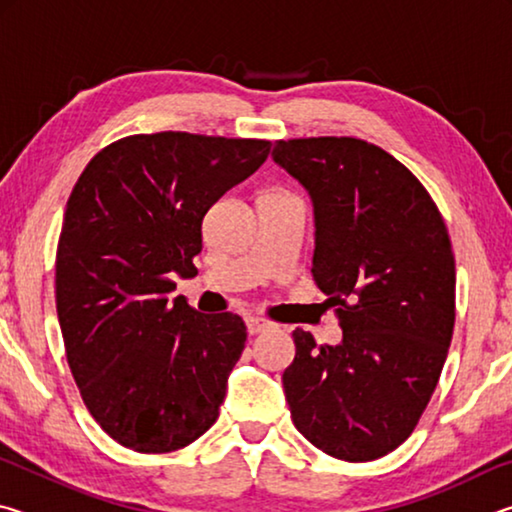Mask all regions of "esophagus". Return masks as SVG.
Wrapping results in <instances>:
<instances>
[{
	"instance_id": "34e87169",
	"label": "esophagus",
	"mask_w": 512,
	"mask_h": 512,
	"mask_svg": "<svg viewBox=\"0 0 512 512\" xmlns=\"http://www.w3.org/2000/svg\"><path fill=\"white\" fill-rule=\"evenodd\" d=\"M246 329H248V334H250V336H255V334H262V332H266V329H271V323H266L264 318L248 316V318H246Z\"/></svg>"
}]
</instances>
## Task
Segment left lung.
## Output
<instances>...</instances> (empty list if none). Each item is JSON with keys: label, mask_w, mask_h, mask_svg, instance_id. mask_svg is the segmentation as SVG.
<instances>
[{"label": "left lung", "mask_w": 512, "mask_h": 512, "mask_svg": "<svg viewBox=\"0 0 512 512\" xmlns=\"http://www.w3.org/2000/svg\"><path fill=\"white\" fill-rule=\"evenodd\" d=\"M277 167L314 205L311 277L336 309L341 343L293 329L282 384L296 429L341 461L400 447L438 384L454 332L456 268L420 180L354 137L275 142Z\"/></svg>", "instance_id": "8db88e82"}]
</instances>
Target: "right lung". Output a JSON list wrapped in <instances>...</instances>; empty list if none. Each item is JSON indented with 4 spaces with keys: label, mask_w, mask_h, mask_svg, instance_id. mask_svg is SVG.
Masks as SVG:
<instances>
[{
    "label": "right lung",
    "mask_w": 512,
    "mask_h": 512,
    "mask_svg": "<svg viewBox=\"0 0 512 512\" xmlns=\"http://www.w3.org/2000/svg\"><path fill=\"white\" fill-rule=\"evenodd\" d=\"M268 151L266 140L131 135L76 180L56 255L58 323L83 402L119 445L173 452L219 418L246 325L169 293L173 277L196 275L207 210Z\"/></svg>",
    "instance_id": "right-lung-1"
}]
</instances>
